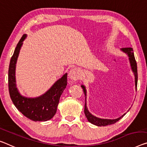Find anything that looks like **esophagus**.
<instances>
[{
	"label": "esophagus",
	"mask_w": 147,
	"mask_h": 147,
	"mask_svg": "<svg viewBox=\"0 0 147 147\" xmlns=\"http://www.w3.org/2000/svg\"><path fill=\"white\" fill-rule=\"evenodd\" d=\"M69 78H70V80L73 81H78L80 78V72H79L78 69L74 67V68H72L70 69L69 74H68Z\"/></svg>",
	"instance_id": "34e87169"
}]
</instances>
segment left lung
<instances>
[{"instance_id":"obj_1","label":"left lung","mask_w":147,"mask_h":147,"mask_svg":"<svg viewBox=\"0 0 147 147\" xmlns=\"http://www.w3.org/2000/svg\"><path fill=\"white\" fill-rule=\"evenodd\" d=\"M121 51H123L124 53H127L129 56V59L130 64L131 66V69L133 71H134V75H135V88L137 89V79H138V75H137V62L136 60H135V56H134V51H133V49L131 48V47H125V48H122L121 49ZM81 87L83 90V92H84L85 95V109H84V112L85 114V116L87 119V120L91 122V123L94 124V125H97V126H106L108 125H112V124H114L117 121H119L122 117H123L124 114L122 116L119 117V118L115 119H101L98 118L97 117H95L88 111V109L87 108V105H86V90H85V87L84 85H81Z\"/></svg>"}]
</instances>
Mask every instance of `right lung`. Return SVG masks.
Here are the masks:
<instances>
[{"label": "right lung", "instance_id": "right-lung-1", "mask_svg": "<svg viewBox=\"0 0 147 147\" xmlns=\"http://www.w3.org/2000/svg\"><path fill=\"white\" fill-rule=\"evenodd\" d=\"M26 37V35L22 36L11 58L8 69L9 93L13 105L25 116L35 121H45L51 119L56 114L60 96L67 85V74L40 96L33 98L22 96L16 85L15 69L22 42Z\"/></svg>", "mask_w": 147, "mask_h": 147}]
</instances>
